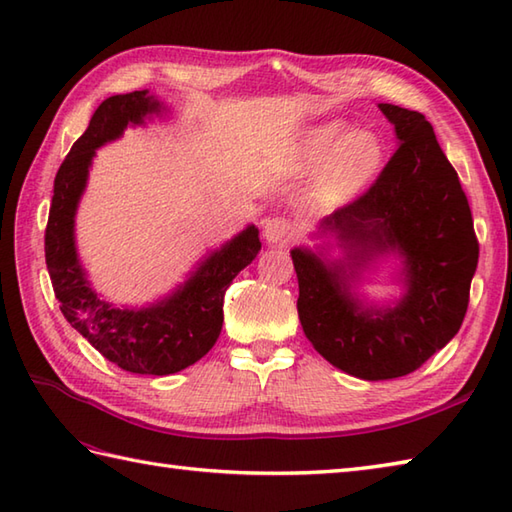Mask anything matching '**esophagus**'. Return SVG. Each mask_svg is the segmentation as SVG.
<instances>
[{"mask_svg": "<svg viewBox=\"0 0 512 512\" xmlns=\"http://www.w3.org/2000/svg\"><path fill=\"white\" fill-rule=\"evenodd\" d=\"M295 233H297L295 224L286 220V217L275 215V217H268L264 222V237L270 244H288L290 239L295 237Z\"/></svg>", "mask_w": 512, "mask_h": 512, "instance_id": "1", "label": "esophagus"}]
</instances>
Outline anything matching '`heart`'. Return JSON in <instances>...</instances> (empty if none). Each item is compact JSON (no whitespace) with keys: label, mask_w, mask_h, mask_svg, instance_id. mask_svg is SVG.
Wrapping results in <instances>:
<instances>
[{"label":"heart","mask_w":512,"mask_h":512,"mask_svg":"<svg viewBox=\"0 0 512 512\" xmlns=\"http://www.w3.org/2000/svg\"><path fill=\"white\" fill-rule=\"evenodd\" d=\"M347 127L341 123H330L319 129H312L303 143L301 156L306 162H323L317 180V198L328 204H339L350 200L374 178L380 162L385 156L383 140L374 132H352L347 137Z\"/></svg>","instance_id":"heart-1"}]
</instances>
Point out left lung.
Here are the masks:
<instances>
[{"instance_id":"obj_1","label":"left lung","mask_w":512,"mask_h":512,"mask_svg":"<svg viewBox=\"0 0 512 512\" xmlns=\"http://www.w3.org/2000/svg\"><path fill=\"white\" fill-rule=\"evenodd\" d=\"M400 145L363 195L321 222L347 262L292 248L299 321L325 361L363 380L416 372L464 321L480 257L473 215L458 171L420 112L378 103ZM387 252L403 257L408 292L394 309L363 307L351 292L357 273Z\"/></svg>"}]
</instances>
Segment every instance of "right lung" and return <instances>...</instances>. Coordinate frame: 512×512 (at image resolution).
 <instances>
[{
	"label": "right lung",
	"instance_id": "add662e5",
	"mask_svg": "<svg viewBox=\"0 0 512 512\" xmlns=\"http://www.w3.org/2000/svg\"><path fill=\"white\" fill-rule=\"evenodd\" d=\"M160 112L162 105L149 90L116 94L96 107L54 178L46 226V264L63 317L107 361L125 372L151 376L176 374L211 350L222 332L226 288L262 250L259 231L248 226L206 257L176 292L140 310L116 308L90 288L76 257L74 215L92 158L127 125H140L145 116Z\"/></svg>",
	"mask_w": 512,
	"mask_h": 512
}]
</instances>
